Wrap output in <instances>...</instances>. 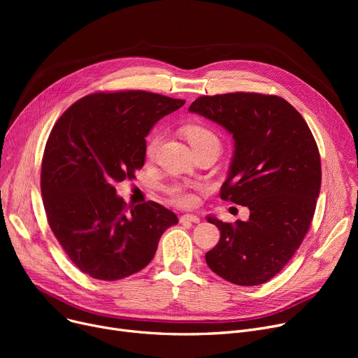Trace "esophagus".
<instances>
[{
    "label": "esophagus",
    "mask_w": 358,
    "mask_h": 358,
    "mask_svg": "<svg viewBox=\"0 0 358 358\" xmlns=\"http://www.w3.org/2000/svg\"><path fill=\"white\" fill-rule=\"evenodd\" d=\"M180 222H192V223H199L200 222V219H199V216H196V215H182L181 217H180Z\"/></svg>",
    "instance_id": "34e87169"
}]
</instances>
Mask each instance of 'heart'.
Here are the masks:
<instances>
[{
  "label": "heart",
  "instance_id": "b5f03b06",
  "mask_svg": "<svg viewBox=\"0 0 358 358\" xmlns=\"http://www.w3.org/2000/svg\"><path fill=\"white\" fill-rule=\"evenodd\" d=\"M182 134H184L185 139L190 142V145L193 148L201 146L204 143L217 142V138H216V135L213 134V131L208 126H204L201 123L185 124L182 127ZM158 143H159V136L158 135H152V136L148 139V142H146V157L148 158H152L155 155ZM169 193H171L173 200L177 204L189 206V204H192L194 201V196L182 185H174L173 189L169 190Z\"/></svg>",
  "mask_w": 358,
  "mask_h": 358
}]
</instances>
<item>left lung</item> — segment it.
<instances>
[{
    "label": "left lung",
    "mask_w": 358,
    "mask_h": 358,
    "mask_svg": "<svg viewBox=\"0 0 358 358\" xmlns=\"http://www.w3.org/2000/svg\"><path fill=\"white\" fill-rule=\"evenodd\" d=\"M189 110L232 135L235 150L220 197L250 209L247 222L208 216L220 239L206 262L234 285L266 283L300 247L315 213L322 171L312 131L290 103L266 94L203 96Z\"/></svg>",
    "instance_id": "left-lung-1"
}]
</instances>
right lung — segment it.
<instances>
[{
  "label": "right lung",
  "instance_id": "1",
  "mask_svg": "<svg viewBox=\"0 0 358 358\" xmlns=\"http://www.w3.org/2000/svg\"><path fill=\"white\" fill-rule=\"evenodd\" d=\"M184 100L148 91L96 92L53 126L41 189L49 227L69 259L92 278L113 281L145 268L177 216L155 201L126 208L115 184L145 164V138Z\"/></svg>",
  "mask_w": 358,
  "mask_h": 358
}]
</instances>
